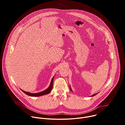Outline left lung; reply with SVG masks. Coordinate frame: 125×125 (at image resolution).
<instances>
[{
  "instance_id": "8db88e82",
  "label": "left lung",
  "mask_w": 125,
  "mask_h": 125,
  "mask_svg": "<svg viewBox=\"0 0 125 125\" xmlns=\"http://www.w3.org/2000/svg\"><path fill=\"white\" fill-rule=\"evenodd\" d=\"M70 90L71 91H72V90H71V87H70ZM97 94H93V95H92L91 96H94V95H96Z\"/></svg>"
}]
</instances>
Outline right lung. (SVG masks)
Returning a JSON list of instances; mask_svg holds the SVG:
<instances>
[{
	"instance_id": "right-lung-1",
	"label": "right lung",
	"mask_w": 125,
	"mask_h": 125,
	"mask_svg": "<svg viewBox=\"0 0 125 125\" xmlns=\"http://www.w3.org/2000/svg\"><path fill=\"white\" fill-rule=\"evenodd\" d=\"M54 77H53L51 80L50 84L49 86L45 90V91L40 92V93H35V94H32V93H28V92H25L23 90H22L23 91V92H24L25 94H26L27 95H29V96H40L42 95H45L47 94H48L49 93H50L51 91L52 90V87H53V78H54Z\"/></svg>"
}]
</instances>
